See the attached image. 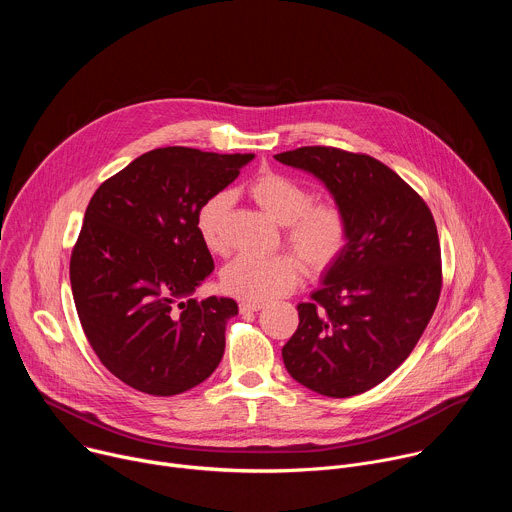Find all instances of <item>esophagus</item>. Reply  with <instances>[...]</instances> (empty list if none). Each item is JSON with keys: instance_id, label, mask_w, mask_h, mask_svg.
<instances>
[{"instance_id": "obj_1", "label": "esophagus", "mask_w": 512, "mask_h": 512, "mask_svg": "<svg viewBox=\"0 0 512 512\" xmlns=\"http://www.w3.org/2000/svg\"><path fill=\"white\" fill-rule=\"evenodd\" d=\"M239 310H241V314L259 312V310H263V304H255V302H241V304H239Z\"/></svg>"}]
</instances>
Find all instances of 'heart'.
Returning <instances> with one entry per match:
<instances>
[{"mask_svg": "<svg viewBox=\"0 0 512 512\" xmlns=\"http://www.w3.org/2000/svg\"><path fill=\"white\" fill-rule=\"evenodd\" d=\"M249 194L277 223L285 225V241L312 271H326L342 257L350 225L340 204L314 202L312 188L273 170L257 174L249 182ZM231 204V192L221 190L210 194L196 212L198 235L212 253L227 249L225 221ZM302 273L304 265L294 253L239 255L223 269L221 285L235 298L263 304L289 294L300 283Z\"/></svg>", "mask_w": 512, "mask_h": 512, "instance_id": "1", "label": "heart"}]
</instances>
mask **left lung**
<instances>
[{"mask_svg": "<svg viewBox=\"0 0 512 512\" xmlns=\"http://www.w3.org/2000/svg\"><path fill=\"white\" fill-rule=\"evenodd\" d=\"M314 174L348 216L342 257L281 348L287 373L326 397L383 383L411 354L442 291V251L423 198L389 166L326 145L275 156Z\"/></svg>", "mask_w": 512, "mask_h": 512, "instance_id": "obj_1", "label": "left lung"}]
</instances>
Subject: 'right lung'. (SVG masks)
<instances>
[{
  "label": "right lung",
  "mask_w": 512,
  "mask_h": 512,
  "mask_svg": "<svg viewBox=\"0 0 512 512\" xmlns=\"http://www.w3.org/2000/svg\"><path fill=\"white\" fill-rule=\"evenodd\" d=\"M251 160L158 148L93 194L70 255L72 298L91 348L125 385L172 397L221 362L239 308L231 298L185 300L214 269L196 212Z\"/></svg>",
  "instance_id": "right-lung-1"
}]
</instances>
